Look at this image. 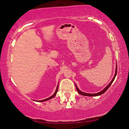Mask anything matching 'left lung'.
I'll list each match as a JSON object with an SVG mask.
<instances>
[{"instance_id": "1", "label": "left lung", "mask_w": 129, "mask_h": 129, "mask_svg": "<svg viewBox=\"0 0 129 129\" xmlns=\"http://www.w3.org/2000/svg\"><path fill=\"white\" fill-rule=\"evenodd\" d=\"M117 66L116 67V69H115V75H114V77H113V80H112V81H111L110 82V84H109L108 86H107L103 90H102V91H100V92H99V93H94V94H90V93H84V92H82V91H81L79 89H78V88L77 86H76V89H77V91H78V93H79V94H81V95H85V96H97V95H101V94H102L103 93H104L105 92V91L108 90V89L109 88V87H110V86L111 85H112V82H113V81L114 80V79H115V76H116V75H117Z\"/></svg>"}]
</instances>
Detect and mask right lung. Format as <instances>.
Masks as SVG:
<instances>
[{"mask_svg": "<svg viewBox=\"0 0 129 129\" xmlns=\"http://www.w3.org/2000/svg\"><path fill=\"white\" fill-rule=\"evenodd\" d=\"M57 90H58V86H57V88H56V91H55V92H54V93L52 95V96H51V97H49V98H48V99H45V100H41V101H39V102H43V101H47V100H50V99H52V98H53V97H54V96H55V95H56V93H57Z\"/></svg>", "mask_w": 129, "mask_h": 129, "instance_id": "add662e5", "label": "right lung"}]
</instances>
